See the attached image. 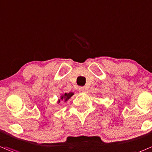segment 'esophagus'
Returning a JSON list of instances; mask_svg holds the SVG:
<instances>
[{
	"label": "esophagus",
	"instance_id": "esophagus-1",
	"mask_svg": "<svg viewBox=\"0 0 152 152\" xmlns=\"http://www.w3.org/2000/svg\"><path fill=\"white\" fill-rule=\"evenodd\" d=\"M79 91L80 92H84L85 91V88L83 87H79Z\"/></svg>",
	"mask_w": 152,
	"mask_h": 152
}]
</instances>
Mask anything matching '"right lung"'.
<instances>
[{
	"label": "right lung",
	"mask_w": 152,
	"mask_h": 152,
	"mask_svg": "<svg viewBox=\"0 0 152 152\" xmlns=\"http://www.w3.org/2000/svg\"><path fill=\"white\" fill-rule=\"evenodd\" d=\"M73 95V93H69V94H67V93H65V94H64V95L61 96V99H64V102H66L67 100H68L70 98V97L72 96ZM58 102H60V100L58 101Z\"/></svg>",
	"instance_id": "add662e5"
}]
</instances>
